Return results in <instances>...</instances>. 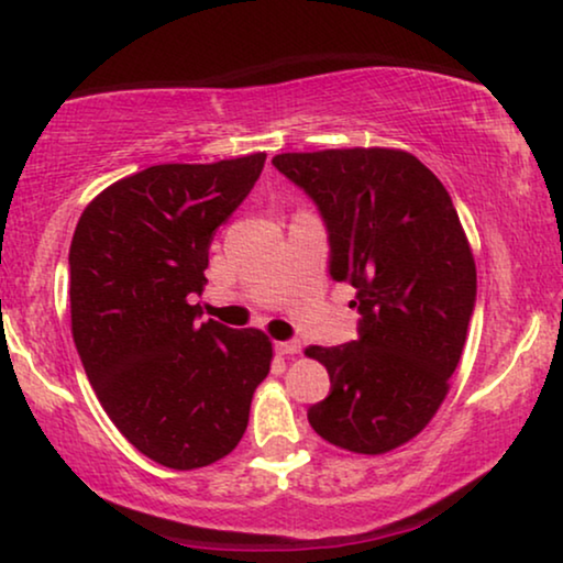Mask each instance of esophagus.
I'll return each instance as SVG.
<instances>
[{"instance_id":"34e87169","label":"esophagus","mask_w":563,"mask_h":563,"mask_svg":"<svg viewBox=\"0 0 563 563\" xmlns=\"http://www.w3.org/2000/svg\"><path fill=\"white\" fill-rule=\"evenodd\" d=\"M276 351H279L282 356H297V353L302 351V343H299V341H279V343H276Z\"/></svg>"}]
</instances>
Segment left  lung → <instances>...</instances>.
Returning <instances> with one entry per match:
<instances>
[{
    "instance_id": "8db88e82",
    "label": "left lung",
    "mask_w": 563,
    "mask_h": 563,
    "mask_svg": "<svg viewBox=\"0 0 563 563\" xmlns=\"http://www.w3.org/2000/svg\"><path fill=\"white\" fill-rule=\"evenodd\" d=\"M320 207L330 276L356 289L358 341L305 356L330 374L307 420L338 449L379 456L412 441L451 387L476 302V264L441 179L397 148L279 153Z\"/></svg>"
}]
</instances>
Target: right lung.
Segmentation results:
<instances>
[{
  "label": "right lung",
  "instance_id": "obj_1",
  "mask_svg": "<svg viewBox=\"0 0 563 563\" xmlns=\"http://www.w3.org/2000/svg\"><path fill=\"white\" fill-rule=\"evenodd\" d=\"M266 153L158 164L91 199L74 230L71 333L104 412L143 456L176 472L241 443L272 368L264 330L199 322L212 233L249 197Z\"/></svg>",
  "mask_w": 563,
  "mask_h": 563
}]
</instances>
